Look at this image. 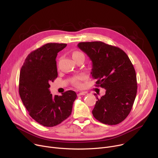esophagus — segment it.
Masks as SVG:
<instances>
[{"label": "esophagus", "mask_w": 158, "mask_h": 158, "mask_svg": "<svg viewBox=\"0 0 158 158\" xmlns=\"http://www.w3.org/2000/svg\"><path fill=\"white\" fill-rule=\"evenodd\" d=\"M85 94H86V92H79V93H78V94H77V96L85 95Z\"/></svg>", "instance_id": "obj_1"}]
</instances>
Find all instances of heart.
<instances>
[{"instance_id":"heart-1","label":"heart","mask_w":158,"mask_h":158,"mask_svg":"<svg viewBox=\"0 0 158 158\" xmlns=\"http://www.w3.org/2000/svg\"><path fill=\"white\" fill-rule=\"evenodd\" d=\"M81 56H84V54H82L81 52L79 51H75L72 54L73 58H76L77 57H79ZM86 76H84V75H79V76H75L72 79V82L73 85L76 86H80L81 85V81L85 79Z\"/></svg>"}]
</instances>
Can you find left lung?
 <instances>
[{
  "mask_svg": "<svg viewBox=\"0 0 158 158\" xmlns=\"http://www.w3.org/2000/svg\"><path fill=\"white\" fill-rule=\"evenodd\" d=\"M92 61L91 74L97 86L106 89L97 101L94 117L107 125L125 120L131 111L136 93L137 81L133 65L126 53L118 47L102 41L81 42L77 45Z\"/></svg>",
  "mask_w": 158,
  "mask_h": 158,
  "instance_id": "left-lung-1",
  "label": "left lung"
}]
</instances>
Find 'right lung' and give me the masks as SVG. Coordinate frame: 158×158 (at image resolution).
<instances>
[{
    "mask_svg": "<svg viewBox=\"0 0 158 158\" xmlns=\"http://www.w3.org/2000/svg\"><path fill=\"white\" fill-rule=\"evenodd\" d=\"M67 45L49 43L31 52L22 65L19 94L29 115L38 123L54 127L71 114L76 93L66 91L61 96L51 94L50 83L57 77L56 58Z\"/></svg>",
    "mask_w": 158,
    "mask_h": 158,
    "instance_id": "add662e5",
    "label": "right lung"
}]
</instances>
